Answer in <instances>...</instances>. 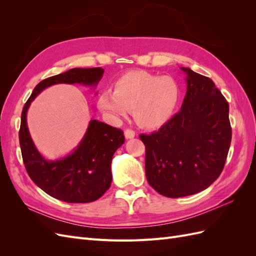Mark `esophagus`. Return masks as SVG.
I'll return each instance as SVG.
<instances>
[{
  "label": "esophagus",
  "instance_id": "1",
  "mask_svg": "<svg viewBox=\"0 0 256 256\" xmlns=\"http://www.w3.org/2000/svg\"><path fill=\"white\" fill-rule=\"evenodd\" d=\"M136 136V132L131 129H126L125 130V138H134Z\"/></svg>",
  "mask_w": 256,
  "mask_h": 256
}]
</instances>
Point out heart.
Returning a JSON list of instances; mask_svg holds the SVG:
<instances>
[{
  "mask_svg": "<svg viewBox=\"0 0 256 256\" xmlns=\"http://www.w3.org/2000/svg\"><path fill=\"white\" fill-rule=\"evenodd\" d=\"M182 95L180 85L173 76L146 72H130L98 96L97 106L106 118L120 122L134 110L138 125L154 129L172 118Z\"/></svg>",
  "mask_w": 256,
  "mask_h": 256,
  "instance_id": "1",
  "label": "heart"
}]
</instances>
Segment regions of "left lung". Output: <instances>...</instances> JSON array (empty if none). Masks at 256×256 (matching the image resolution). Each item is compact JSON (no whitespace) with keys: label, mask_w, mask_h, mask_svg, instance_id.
Segmentation results:
<instances>
[{"label":"left lung","mask_w":256,"mask_h":256,"mask_svg":"<svg viewBox=\"0 0 256 256\" xmlns=\"http://www.w3.org/2000/svg\"><path fill=\"white\" fill-rule=\"evenodd\" d=\"M180 69L187 74L180 111L158 131L140 136L147 182L173 198L208 188L221 174L232 141L226 99L212 79Z\"/></svg>","instance_id":"left-lung-1"}]
</instances>
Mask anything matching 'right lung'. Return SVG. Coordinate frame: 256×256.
<instances>
[{
	"label": "right lung",
	"mask_w": 256,
	"mask_h": 256,
	"mask_svg": "<svg viewBox=\"0 0 256 256\" xmlns=\"http://www.w3.org/2000/svg\"><path fill=\"white\" fill-rule=\"evenodd\" d=\"M102 68H72L38 83L21 113L19 142L23 164L35 184L50 196L67 203L94 202L110 188L111 162L116 150L125 142L122 130L92 120L76 148L66 157L47 160L30 138L26 114L37 95L54 84H82L95 88L102 78Z\"/></svg>",
	"instance_id": "1"
}]
</instances>
